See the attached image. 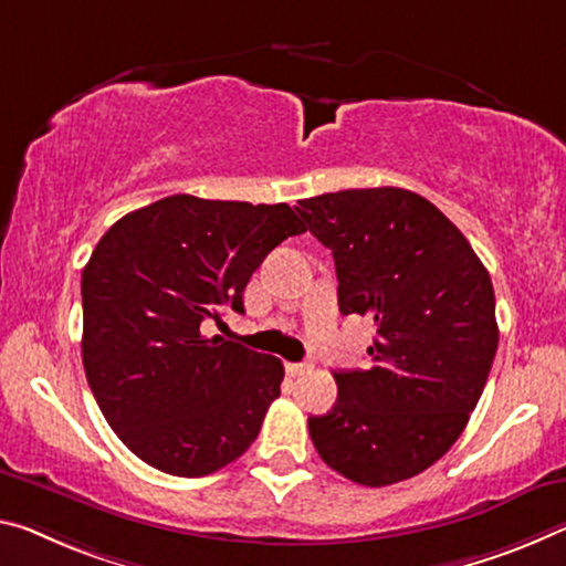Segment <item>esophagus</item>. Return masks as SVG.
Instances as JSON below:
<instances>
[{
	"label": "esophagus",
	"mask_w": 566,
	"mask_h": 566,
	"mask_svg": "<svg viewBox=\"0 0 566 566\" xmlns=\"http://www.w3.org/2000/svg\"><path fill=\"white\" fill-rule=\"evenodd\" d=\"M307 370H310V363H290V365H286V373H290L292 378H294V375H304Z\"/></svg>",
	"instance_id": "esophagus-1"
}]
</instances>
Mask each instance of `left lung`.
<instances>
[{"label":"left lung","instance_id":"obj_1","mask_svg":"<svg viewBox=\"0 0 566 566\" xmlns=\"http://www.w3.org/2000/svg\"><path fill=\"white\" fill-rule=\"evenodd\" d=\"M335 256L343 315L375 322L373 365L335 373L337 400L307 420L329 469L360 486L418 476L469 423L499 347L486 266L406 188H349L294 206Z\"/></svg>","mask_w":566,"mask_h":566}]
</instances>
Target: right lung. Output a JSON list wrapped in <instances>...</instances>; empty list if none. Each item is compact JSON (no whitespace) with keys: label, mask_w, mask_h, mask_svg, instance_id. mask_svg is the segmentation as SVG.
Segmentation results:
<instances>
[{"label":"right lung","mask_w":566,"mask_h":566,"mask_svg":"<svg viewBox=\"0 0 566 566\" xmlns=\"http://www.w3.org/2000/svg\"><path fill=\"white\" fill-rule=\"evenodd\" d=\"M304 223L286 203L176 193L115 221L83 269V365L115 436L196 479L237 461L280 398L284 365L201 322L244 312L264 256Z\"/></svg>","instance_id":"add662e5"}]
</instances>
